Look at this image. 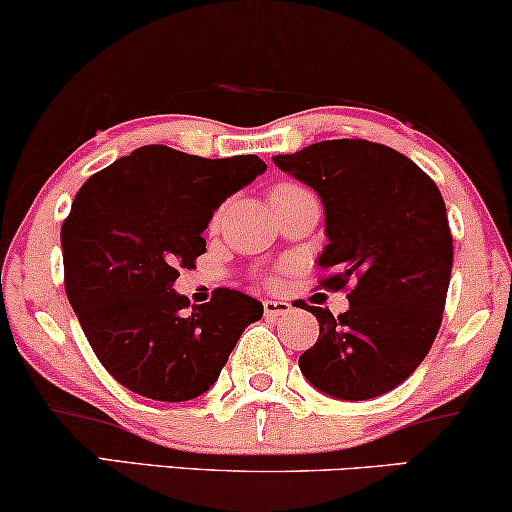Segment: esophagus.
Returning <instances> with one entry per match:
<instances>
[{
    "instance_id": "obj_1",
    "label": "esophagus",
    "mask_w": 512,
    "mask_h": 512,
    "mask_svg": "<svg viewBox=\"0 0 512 512\" xmlns=\"http://www.w3.org/2000/svg\"><path fill=\"white\" fill-rule=\"evenodd\" d=\"M262 304H264V316H269V319H276V316L288 314L290 309H293L288 302H283V300H264Z\"/></svg>"
}]
</instances>
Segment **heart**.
<instances>
[{"label": "heart", "mask_w": 512, "mask_h": 512, "mask_svg": "<svg viewBox=\"0 0 512 512\" xmlns=\"http://www.w3.org/2000/svg\"><path fill=\"white\" fill-rule=\"evenodd\" d=\"M288 191H300V186H293V184H281V186H276V189L271 191V193H288Z\"/></svg>", "instance_id": "obj_1"}]
</instances>
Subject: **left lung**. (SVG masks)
Returning <instances> with one entry per match:
<instances>
[{
    "instance_id": "left-lung-1",
    "label": "left lung",
    "mask_w": 512,
    "mask_h": 512,
    "mask_svg": "<svg viewBox=\"0 0 512 512\" xmlns=\"http://www.w3.org/2000/svg\"><path fill=\"white\" fill-rule=\"evenodd\" d=\"M274 165L319 193L326 290L349 286V309L319 319L300 371L335 399L364 401L404 383L428 357L449 290L454 245L437 184L413 160L366 139L319 141ZM307 307V304H304Z\"/></svg>"
}]
</instances>
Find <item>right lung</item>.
<instances>
[{
    "label": "right lung",
    "mask_w": 512,
    "mask_h": 512,
    "mask_svg": "<svg viewBox=\"0 0 512 512\" xmlns=\"http://www.w3.org/2000/svg\"><path fill=\"white\" fill-rule=\"evenodd\" d=\"M267 170L257 155L198 158L141 146L82 184L61 226L66 295L108 373L155 401L208 392L262 302L217 288L191 312L174 290L205 252L203 231L231 193Z\"/></svg>",
    "instance_id": "1"
}]
</instances>
